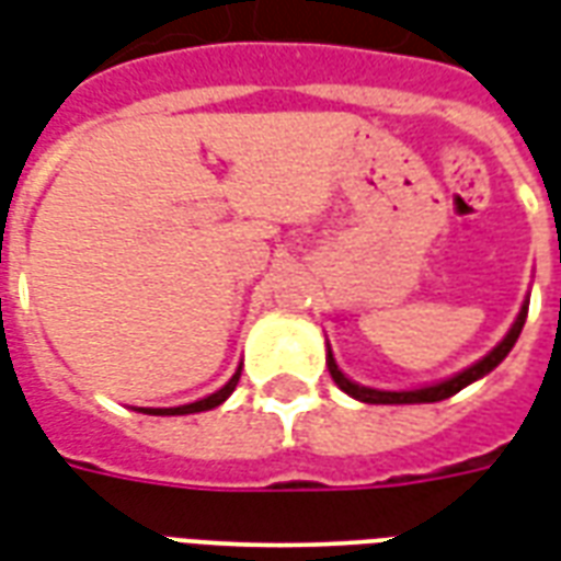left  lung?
Segmentation results:
<instances>
[{
  "mask_svg": "<svg viewBox=\"0 0 561 561\" xmlns=\"http://www.w3.org/2000/svg\"><path fill=\"white\" fill-rule=\"evenodd\" d=\"M526 316H529V300L523 304L517 321L511 324V330L505 333V340L499 342L493 352H486L481 360H474L471 366H466V369L457 373V376L445 378V381H435V385H423V388L378 390V388H366V385H357V381H352V378L345 376V373L340 369L336 357H333V352H330V342H328V369H330V376H333V381L340 385V390H345V393L357 402H369V405H417V402H442L447 400V397L459 393L462 388H469L471 381H478V378H483L486 373H493L495 366L505 360L507 352L514 348V342L519 340V330H523V324H526Z\"/></svg>",
  "mask_w": 561,
  "mask_h": 561,
  "instance_id": "obj_1",
  "label": "left lung"
}]
</instances>
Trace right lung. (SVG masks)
Returning a JSON list of instances; mask_svg holds the SVG:
<instances>
[{"instance_id":"1","label":"right lung","mask_w":561,"mask_h":561,"mask_svg":"<svg viewBox=\"0 0 561 561\" xmlns=\"http://www.w3.org/2000/svg\"><path fill=\"white\" fill-rule=\"evenodd\" d=\"M240 373H243V364L237 366V373H233L225 385H221L216 393H209V397H204V400H195L188 402V405H176V409H135V412H144V414H197V412H209V409H216V405H221V402L228 400L233 393V388H237V381H240Z\"/></svg>"}]
</instances>
